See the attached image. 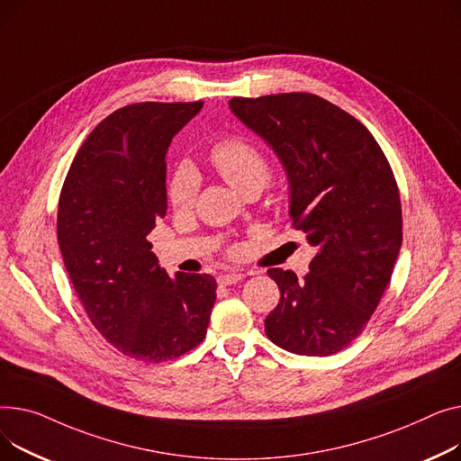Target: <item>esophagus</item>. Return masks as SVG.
I'll return each mask as SVG.
<instances>
[{
    "label": "esophagus",
    "mask_w": 461,
    "mask_h": 461,
    "mask_svg": "<svg viewBox=\"0 0 461 461\" xmlns=\"http://www.w3.org/2000/svg\"><path fill=\"white\" fill-rule=\"evenodd\" d=\"M243 277H246V276H243L241 272H234V274H221V276L218 277V283H220V285H234V283L241 281Z\"/></svg>",
    "instance_id": "esophagus-1"
}]
</instances>
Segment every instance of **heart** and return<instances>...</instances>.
I'll return each mask as SVG.
<instances>
[{"instance_id":"heart-1","label":"heart","mask_w":461,"mask_h":461,"mask_svg":"<svg viewBox=\"0 0 461 461\" xmlns=\"http://www.w3.org/2000/svg\"><path fill=\"white\" fill-rule=\"evenodd\" d=\"M210 159L215 171L238 192H246L253 185L264 187L269 178V166L260 150L238 138L223 140L218 145H213ZM197 185L199 180L192 169L187 166L178 167L169 184V201L173 208L185 210L192 206Z\"/></svg>"}]
</instances>
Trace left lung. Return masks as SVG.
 <instances>
[{"label": "left lung", "instance_id": "obj_1", "mask_svg": "<svg viewBox=\"0 0 461 461\" xmlns=\"http://www.w3.org/2000/svg\"><path fill=\"white\" fill-rule=\"evenodd\" d=\"M230 112L272 149L288 180V213L316 255L297 281L269 267L281 292L267 339L297 356H333L365 330L402 246V206L372 133L309 93L230 98Z\"/></svg>", "mask_w": 461, "mask_h": 461}]
</instances>
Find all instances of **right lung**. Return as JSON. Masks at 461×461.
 Segmentation results:
<instances>
[{"label":"right lung","mask_w":461,"mask_h":461,"mask_svg":"<svg viewBox=\"0 0 461 461\" xmlns=\"http://www.w3.org/2000/svg\"><path fill=\"white\" fill-rule=\"evenodd\" d=\"M203 102H141L113 112L81 145L58 212V240L93 326L124 356L175 359L206 335L212 276L169 277L149 232L167 212V150Z\"/></svg>","instance_id":"1"}]
</instances>
